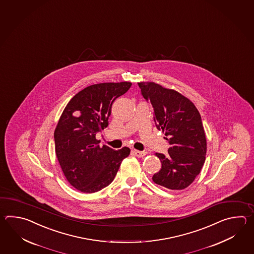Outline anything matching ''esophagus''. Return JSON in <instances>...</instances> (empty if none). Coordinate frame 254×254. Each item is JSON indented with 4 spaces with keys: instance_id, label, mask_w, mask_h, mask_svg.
Returning a JSON list of instances; mask_svg holds the SVG:
<instances>
[{
    "instance_id": "obj_1",
    "label": "esophagus",
    "mask_w": 254,
    "mask_h": 254,
    "mask_svg": "<svg viewBox=\"0 0 254 254\" xmlns=\"http://www.w3.org/2000/svg\"><path fill=\"white\" fill-rule=\"evenodd\" d=\"M133 153H134L135 156L140 157H140H144L147 154L146 151H137V150H134Z\"/></svg>"
}]
</instances>
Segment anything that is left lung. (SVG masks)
<instances>
[{
	"label": "left lung",
	"instance_id": "8db88e82",
	"mask_svg": "<svg viewBox=\"0 0 254 254\" xmlns=\"http://www.w3.org/2000/svg\"><path fill=\"white\" fill-rule=\"evenodd\" d=\"M138 85L153 108L157 129L167 136L170 144L166 156L155 153L162 168L152 181L167 189H185L205 162L207 141L200 113L191 101L175 90L153 81H140Z\"/></svg>",
	"mask_w": 254,
	"mask_h": 254
}]
</instances>
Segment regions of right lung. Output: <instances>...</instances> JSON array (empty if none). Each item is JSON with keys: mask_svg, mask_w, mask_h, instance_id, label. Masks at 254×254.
<instances>
[{"mask_svg": "<svg viewBox=\"0 0 254 254\" xmlns=\"http://www.w3.org/2000/svg\"><path fill=\"white\" fill-rule=\"evenodd\" d=\"M131 82H103L78 92L66 105L54 130L55 153L68 183L85 193L105 188L114 181L130 150L100 147L96 133L109 125L114 101Z\"/></svg>", "mask_w": 254, "mask_h": 254, "instance_id": "add662e5", "label": "right lung"}]
</instances>
